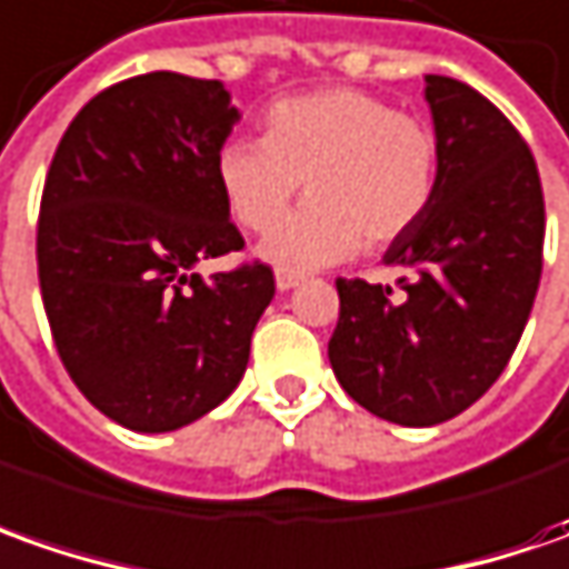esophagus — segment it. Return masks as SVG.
<instances>
[{"label": "esophagus", "mask_w": 569, "mask_h": 569, "mask_svg": "<svg viewBox=\"0 0 569 569\" xmlns=\"http://www.w3.org/2000/svg\"><path fill=\"white\" fill-rule=\"evenodd\" d=\"M299 283H302V277H299V273H286V270H277V289H280V292H289V289H296Z\"/></svg>", "instance_id": "obj_1"}]
</instances>
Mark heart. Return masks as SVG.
Wrapping results in <instances>:
<instances>
[{
    "label": "heart",
    "instance_id": "obj_1",
    "mask_svg": "<svg viewBox=\"0 0 569 569\" xmlns=\"http://www.w3.org/2000/svg\"><path fill=\"white\" fill-rule=\"evenodd\" d=\"M264 138H229L213 157L226 210L267 232L303 182L309 204L273 229L258 258L286 273L340 264L362 242L412 232L438 188V138L416 116L356 88H323L270 103Z\"/></svg>",
    "mask_w": 569,
    "mask_h": 569
}]
</instances>
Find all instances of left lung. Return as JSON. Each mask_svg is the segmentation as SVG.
<instances>
[{"label": "left lung", "instance_id": "obj_1", "mask_svg": "<svg viewBox=\"0 0 569 569\" xmlns=\"http://www.w3.org/2000/svg\"><path fill=\"white\" fill-rule=\"evenodd\" d=\"M438 138L435 201L383 264L416 273L406 302L390 286L337 280L340 321L327 356L371 416L431 428L498 381L536 302L545 198L536 160L491 100L425 74Z\"/></svg>", "mask_w": 569, "mask_h": 569}]
</instances>
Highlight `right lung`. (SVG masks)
I'll use <instances>...</instances> for the list:
<instances>
[{"label": "right lung", "mask_w": 569, "mask_h": 569, "mask_svg": "<svg viewBox=\"0 0 569 569\" xmlns=\"http://www.w3.org/2000/svg\"><path fill=\"white\" fill-rule=\"evenodd\" d=\"M239 119L223 81L150 71L97 93L52 157L37 226L52 340L78 390L141 435L239 387L273 299L264 264L194 273L246 246L213 179Z\"/></svg>", "instance_id": "right-lung-1"}]
</instances>
